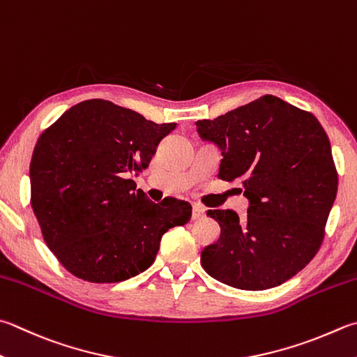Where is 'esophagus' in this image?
I'll return each instance as SVG.
<instances>
[{
  "instance_id": "esophagus-1",
  "label": "esophagus",
  "mask_w": 357,
  "mask_h": 357,
  "mask_svg": "<svg viewBox=\"0 0 357 357\" xmlns=\"http://www.w3.org/2000/svg\"><path fill=\"white\" fill-rule=\"evenodd\" d=\"M204 216H205V208L199 204H194L192 205V220L202 219Z\"/></svg>"
}]
</instances>
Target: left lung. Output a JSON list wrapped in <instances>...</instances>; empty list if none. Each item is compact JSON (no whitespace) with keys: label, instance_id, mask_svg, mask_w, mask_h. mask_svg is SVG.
Segmentation results:
<instances>
[{"label":"left lung","instance_id":"8db88e82","mask_svg":"<svg viewBox=\"0 0 357 357\" xmlns=\"http://www.w3.org/2000/svg\"><path fill=\"white\" fill-rule=\"evenodd\" d=\"M222 152L218 177L239 180L248 210H208L220 236L200 255L208 275L244 291L283 284L325 238L337 171L324 127L311 112L266 95L196 123Z\"/></svg>","mask_w":357,"mask_h":357}]
</instances>
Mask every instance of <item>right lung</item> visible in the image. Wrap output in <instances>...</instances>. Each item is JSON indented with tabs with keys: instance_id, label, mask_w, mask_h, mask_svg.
<instances>
[{
	"instance_id": "1",
	"label": "right lung",
	"mask_w": 357,
	"mask_h": 357,
	"mask_svg": "<svg viewBox=\"0 0 357 357\" xmlns=\"http://www.w3.org/2000/svg\"><path fill=\"white\" fill-rule=\"evenodd\" d=\"M176 126L90 99L40 135L31 160V205L46 245L74 277L90 283L135 277L155 261L161 236L190 222L188 202L153 204L129 178L149 166Z\"/></svg>"
}]
</instances>
